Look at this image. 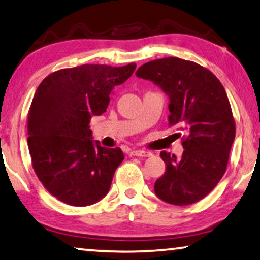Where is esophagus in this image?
Listing matches in <instances>:
<instances>
[{"mask_svg":"<svg viewBox=\"0 0 260 260\" xmlns=\"http://www.w3.org/2000/svg\"><path fill=\"white\" fill-rule=\"evenodd\" d=\"M131 154L134 156H144V158H146V156H151L152 153H149L147 151H141V149H137V151H132Z\"/></svg>","mask_w":260,"mask_h":260,"instance_id":"esophagus-1","label":"esophagus"}]
</instances>
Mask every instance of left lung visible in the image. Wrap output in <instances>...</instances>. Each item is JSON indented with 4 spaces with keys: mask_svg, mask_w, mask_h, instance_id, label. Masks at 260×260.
I'll list each match as a JSON object with an SVG mask.
<instances>
[{
    "mask_svg": "<svg viewBox=\"0 0 260 260\" xmlns=\"http://www.w3.org/2000/svg\"><path fill=\"white\" fill-rule=\"evenodd\" d=\"M137 76L151 80L170 96V126H178L181 158L162 151L166 172L154 192L168 204L185 206L205 198L220 181L236 137L231 105L221 82L211 71L193 61L164 57L138 69Z\"/></svg>",
    "mask_w": 260,
    "mask_h": 260,
    "instance_id": "8db88e82",
    "label": "left lung"
}]
</instances>
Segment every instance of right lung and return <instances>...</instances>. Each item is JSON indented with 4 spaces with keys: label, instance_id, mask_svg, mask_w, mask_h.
<instances>
[{
    "label": "right lung",
    "instance_id": "1",
    "mask_svg": "<svg viewBox=\"0 0 260 260\" xmlns=\"http://www.w3.org/2000/svg\"><path fill=\"white\" fill-rule=\"evenodd\" d=\"M135 67L63 68L36 89L27 123L31 165L43 187L60 202L88 206L107 194L123 153L95 145L89 121L106 112L113 87L125 82Z\"/></svg>",
    "mask_w": 260,
    "mask_h": 260
}]
</instances>
